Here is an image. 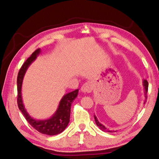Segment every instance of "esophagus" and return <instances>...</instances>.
Masks as SVG:
<instances>
[{"label":"esophagus","instance_id":"34e87169","mask_svg":"<svg viewBox=\"0 0 159 159\" xmlns=\"http://www.w3.org/2000/svg\"><path fill=\"white\" fill-rule=\"evenodd\" d=\"M93 89V85L92 83H86L81 87L80 90L83 93H90Z\"/></svg>","mask_w":159,"mask_h":159}]
</instances>
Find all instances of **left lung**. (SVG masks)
<instances>
[{
    "label": "left lung",
    "instance_id": "1",
    "mask_svg": "<svg viewBox=\"0 0 159 159\" xmlns=\"http://www.w3.org/2000/svg\"><path fill=\"white\" fill-rule=\"evenodd\" d=\"M143 86L144 87V92H145V101L143 104H146V100H147V93H148V82L146 79L143 80ZM94 120H95L96 125L100 128V130H102V131H104V132H108V133H113V132H114V130H110L109 129H107V128L104 126L103 124L100 123L95 115H94Z\"/></svg>",
    "mask_w": 159,
    "mask_h": 159
}]
</instances>
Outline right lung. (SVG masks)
<instances>
[{
	"instance_id": "right-lung-1",
	"label": "right lung",
	"mask_w": 159,
	"mask_h": 159,
	"mask_svg": "<svg viewBox=\"0 0 159 159\" xmlns=\"http://www.w3.org/2000/svg\"><path fill=\"white\" fill-rule=\"evenodd\" d=\"M41 49H37L33 52L31 57L26 59L25 63L20 68L18 78H17V86H18V105L19 109L22 113L28 122L39 133L48 135H56L66 129L70 122V109L73 100L76 98L79 93V89H76L72 92L66 93L60 100L58 108L55 113L48 119L36 120L33 118L28 113L24 105L22 98V85L24 76L30 65L36 59Z\"/></svg>"
}]
</instances>
